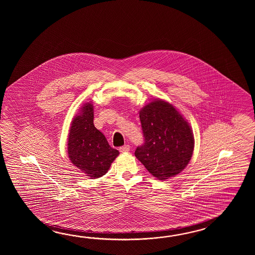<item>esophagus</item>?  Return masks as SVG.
<instances>
[{
	"instance_id": "34e87169",
	"label": "esophagus",
	"mask_w": 255,
	"mask_h": 255,
	"mask_svg": "<svg viewBox=\"0 0 255 255\" xmlns=\"http://www.w3.org/2000/svg\"><path fill=\"white\" fill-rule=\"evenodd\" d=\"M130 150V146L128 145H125V146H120V151L121 153H126V152H128Z\"/></svg>"
}]
</instances>
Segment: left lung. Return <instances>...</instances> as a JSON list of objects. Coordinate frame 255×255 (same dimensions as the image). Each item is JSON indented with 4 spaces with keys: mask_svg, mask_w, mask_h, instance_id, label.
<instances>
[{
    "mask_svg": "<svg viewBox=\"0 0 255 255\" xmlns=\"http://www.w3.org/2000/svg\"><path fill=\"white\" fill-rule=\"evenodd\" d=\"M144 136L135 156L155 178L164 180L180 173L190 162L194 148L190 126L171 104L161 99L139 112Z\"/></svg>",
    "mask_w": 255,
    "mask_h": 255,
    "instance_id": "left-lung-1",
    "label": "left lung"
}]
</instances>
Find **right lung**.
<instances>
[{"mask_svg":"<svg viewBox=\"0 0 255 255\" xmlns=\"http://www.w3.org/2000/svg\"><path fill=\"white\" fill-rule=\"evenodd\" d=\"M67 145L71 162L90 179L104 176L120 155L94 126V109L90 102L82 107L79 115L72 121Z\"/></svg>","mask_w":255,"mask_h":255,"instance_id":"obj_1","label":"right lung"}]
</instances>
